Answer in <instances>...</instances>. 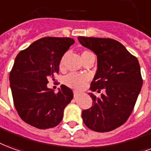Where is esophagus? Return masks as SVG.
Returning a JSON list of instances; mask_svg holds the SVG:
<instances>
[{
  "label": "esophagus",
  "instance_id": "obj_1",
  "mask_svg": "<svg viewBox=\"0 0 151 151\" xmlns=\"http://www.w3.org/2000/svg\"><path fill=\"white\" fill-rule=\"evenodd\" d=\"M73 93H74V96L76 97V96H77V95L79 94V92H78V91H74Z\"/></svg>",
  "mask_w": 151,
  "mask_h": 151
}]
</instances>
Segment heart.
I'll return each mask as SVG.
<instances>
[{
    "label": "heart",
    "mask_w": 151,
    "mask_h": 151,
    "mask_svg": "<svg viewBox=\"0 0 151 151\" xmlns=\"http://www.w3.org/2000/svg\"><path fill=\"white\" fill-rule=\"evenodd\" d=\"M90 55H93L92 52H90L88 50H84L81 54V57H85V56ZM64 59L65 56H63L62 59L60 60L59 63V66L60 68H62L63 64H64ZM88 78L86 76H82V75L75 74V73H71V74L68 75L65 77L64 81L65 83L68 86L71 87V88H74L76 89H81L83 88V87L85 86V84L88 82Z\"/></svg>",
    "instance_id": "1"
}]
</instances>
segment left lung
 I'll return each mask as SVG.
<instances>
[{
	"label": "left lung",
	"mask_w": 151,
	"mask_h": 151,
	"mask_svg": "<svg viewBox=\"0 0 151 151\" xmlns=\"http://www.w3.org/2000/svg\"><path fill=\"white\" fill-rule=\"evenodd\" d=\"M83 47L95 53L97 70L90 89L92 107L82 111L83 123L96 132L112 131L125 123L134 109L142 86L140 65L123 45L112 38L78 37Z\"/></svg>",
	"instance_id": "8db88e82"
}]
</instances>
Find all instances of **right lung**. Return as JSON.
I'll list each match as a JSON object with an SVG mask.
<instances>
[{
	"label": "right lung",
	"instance_id": "add662e5",
	"mask_svg": "<svg viewBox=\"0 0 151 151\" xmlns=\"http://www.w3.org/2000/svg\"><path fill=\"white\" fill-rule=\"evenodd\" d=\"M73 43L70 38L45 37L18 53L9 74L10 88L17 113L27 124L45 129L62 121L72 90L62 84L55 93L47 83L55 80L60 60Z\"/></svg>",
	"mask_w": 151,
	"mask_h": 151
}]
</instances>
